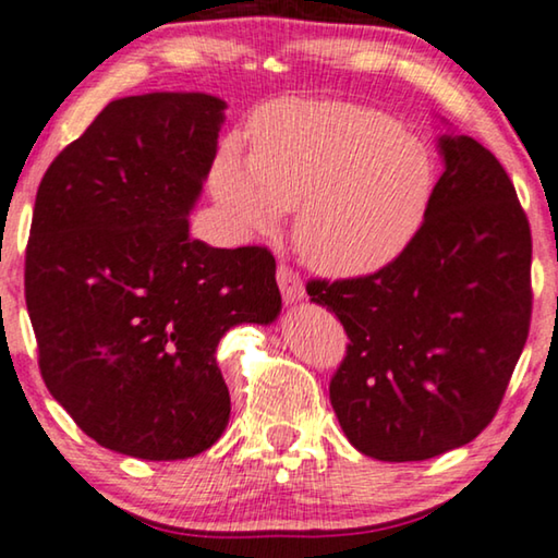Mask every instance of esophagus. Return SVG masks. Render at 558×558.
<instances>
[{
	"label": "esophagus",
	"instance_id": "1",
	"mask_svg": "<svg viewBox=\"0 0 558 558\" xmlns=\"http://www.w3.org/2000/svg\"><path fill=\"white\" fill-rule=\"evenodd\" d=\"M277 281H279V289L281 294H284V299L289 304L292 302H299V299H304V284H302V277L292 269V266L287 264H279L277 269Z\"/></svg>",
	"mask_w": 558,
	"mask_h": 558
}]
</instances>
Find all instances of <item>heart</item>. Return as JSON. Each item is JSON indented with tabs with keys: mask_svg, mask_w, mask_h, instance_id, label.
Segmentation results:
<instances>
[{
	"mask_svg": "<svg viewBox=\"0 0 558 558\" xmlns=\"http://www.w3.org/2000/svg\"><path fill=\"white\" fill-rule=\"evenodd\" d=\"M214 196L241 233H271L296 209L306 264L367 277L408 252L430 214L438 166L398 118L360 102L287 100L254 123V153L226 143Z\"/></svg>",
	"mask_w": 558,
	"mask_h": 558,
	"instance_id": "b5f03b06",
	"label": "heart"
}]
</instances>
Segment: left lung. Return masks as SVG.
<instances>
[{"instance_id": "1", "label": "left lung", "mask_w": 558, "mask_h": 558, "mask_svg": "<svg viewBox=\"0 0 558 558\" xmlns=\"http://www.w3.org/2000/svg\"><path fill=\"white\" fill-rule=\"evenodd\" d=\"M438 148L446 168L408 252L367 277L306 284L350 337L329 383L339 425L390 463L471 442L531 325V229L511 179L468 135H440Z\"/></svg>"}]
</instances>
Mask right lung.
Here are the masks:
<instances>
[{
  "instance_id": "1",
  "label": "right lung",
  "mask_w": 558,
  "mask_h": 558,
  "mask_svg": "<svg viewBox=\"0 0 558 558\" xmlns=\"http://www.w3.org/2000/svg\"><path fill=\"white\" fill-rule=\"evenodd\" d=\"M223 110L206 93L112 100L37 189L24 299L39 373L80 430L116 453L211 448L231 413L216 347L281 312L269 248L191 239Z\"/></svg>"
}]
</instances>
